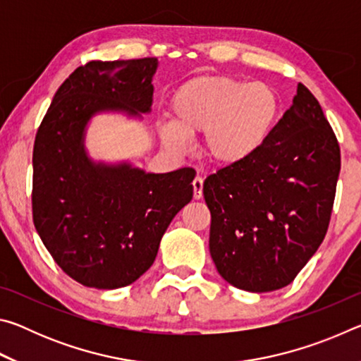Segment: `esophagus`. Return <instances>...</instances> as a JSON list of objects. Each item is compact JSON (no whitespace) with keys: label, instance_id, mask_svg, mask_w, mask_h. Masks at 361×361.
<instances>
[{"label":"esophagus","instance_id":"esophagus-1","mask_svg":"<svg viewBox=\"0 0 361 361\" xmlns=\"http://www.w3.org/2000/svg\"><path fill=\"white\" fill-rule=\"evenodd\" d=\"M202 188H204L202 176H195V178L192 180V194H194V199H200V197H202Z\"/></svg>","mask_w":361,"mask_h":361}]
</instances>
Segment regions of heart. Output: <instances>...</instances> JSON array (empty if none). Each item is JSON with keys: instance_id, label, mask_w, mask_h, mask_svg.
Returning <instances> with one entry per match:
<instances>
[{"instance_id": "heart-1", "label": "heart", "mask_w": 361, "mask_h": 361, "mask_svg": "<svg viewBox=\"0 0 361 361\" xmlns=\"http://www.w3.org/2000/svg\"><path fill=\"white\" fill-rule=\"evenodd\" d=\"M173 124L161 127L162 142L183 151L188 135L204 132L205 156L218 166H239L258 152L280 118V97L264 82L232 76H200L176 89Z\"/></svg>"}]
</instances>
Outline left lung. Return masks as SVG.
Listing matches in <instances>:
<instances>
[{
	"label": "left lung",
	"mask_w": 361,
	"mask_h": 361,
	"mask_svg": "<svg viewBox=\"0 0 361 361\" xmlns=\"http://www.w3.org/2000/svg\"><path fill=\"white\" fill-rule=\"evenodd\" d=\"M339 170L338 138L319 100L299 82L264 146L204 183L219 276L255 293L291 283L325 239Z\"/></svg>",
	"instance_id": "obj_1"
}]
</instances>
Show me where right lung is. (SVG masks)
Listing matches in <instances>:
<instances>
[{
	"label": "right lung",
	"mask_w": 361,
	"mask_h": 361,
	"mask_svg": "<svg viewBox=\"0 0 361 361\" xmlns=\"http://www.w3.org/2000/svg\"><path fill=\"white\" fill-rule=\"evenodd\" d=\"M157 65L146 57L79 66L36 132L35 228L59 267L89 288H121L143 276L170 221L192 199V169L145 173L94 164L84 151V127L97 111H149Z\"/></svg>",
	"instance_id": "obj_1"
}]
</instances>
